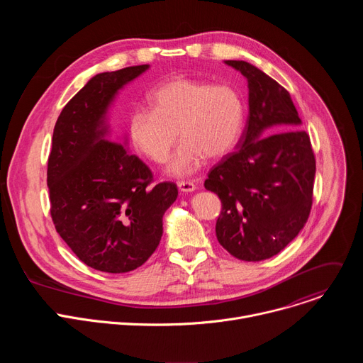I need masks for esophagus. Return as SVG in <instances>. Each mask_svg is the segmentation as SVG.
I'll return each instance as SVG.
<instances>
[{"mask_svg": "<svg viewBox=\"0 0 363 363\" xmlns=\"http://www.w3.org/2000/svg\"><path fill=\"white\" fill-rule=\"evenodd\" d=\"M178 188L181 192H192V191H195L196 185L192 181H179Z\"/></svg>", "mask_w": 363, "mask_h": 363, "instance_id": "esophagus-1", "label": "esophagus"}]
</instances>
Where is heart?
<instances>
[{"label": "heart", "instance_id": "1", "mask_svg": "<svg viewBox=\"0 0 363 363\" xmlns=\"http://www.w3.org/2000/svg\"><path fill=\"white\" fill-rule=\"evenodd\" d=\"M150 111L129 118V138L143 157L164 164L182 139L168 171L177 177L195 172L205 158L217 160L235 145L242 125V103L227 84L177 77L149 96Z\"/></svg>", "mask_w": 363, "mask_h": 363}]
</instances>
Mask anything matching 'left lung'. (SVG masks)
<instances>
[{
    "label": "left lung",
    "mask_w": 363,
    "mask_h": 363,
    "mask_svg": "<svg viewBox=\"0 0 363 363\" xmlns=\"http://www.w3.org/2000/svg\"><path fill=\"white\" fill-rule=\"evenodd\" d=\"M248 80V119L238 150L203 185L221 199L218 242L238 260L279 254L304 227L313 203L316 160L289 91L260 69L227 60ZM278 133L276 134L275 132Z\"/></svg>",
    "instance_id": "8db88e82"
}]
</instances>
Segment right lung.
Segmentation results:
<instances>
[{"mask_svg": "<svg viewBox=\"0 0 363 363\" xmlns=\"http://www.w3.org/2000/svg\"><path fill=\"white\" fill-rule=\"evenodd\" d=\"M147 67L94 76L65 106L51 139V220L79 260L99 272L140 267L160 245L162 217L178 196L174 182L153 184L147 165L101 138L115 93Z\"/></svg>", "mask_w": 363, "mask_h": 363, "instance_id": "right-lung-1", "label": "right lung"}]
</instances>
